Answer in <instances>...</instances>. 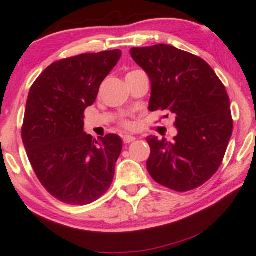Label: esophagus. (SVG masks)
<instances>
[{"label":"esophagus","instance_id":"1","mask_svg":"<svg viewBox=\"0 0 256 256\" xmlns=\"http://www.w3.org/2000/svg\"><path fill=\"white\" fill-rule=\"evenodd\" d=\"M136 140V138L133 136H128V134H126V136H123V141H124V144H131V142H133V141Z\"/></svg>","mask_w":256,"mask_h":256}]
</instances>
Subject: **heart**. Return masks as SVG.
I'll list each match as a JSON object with an SVG mask.
<instances>
[{
  "label": "heart",
  "mask_w": 256,
  "mask_h": 256,
  "mask_svg": "<svg viewBox=\"0 0 256 256\" xmlns=\"http://www.w3.org/2000/svg\"><path fill=\"white\" fill-rule=\"evenodd\" d=\"M122 125H123V126H124V128H132V124L130 123L128 120H123V122H122Z\"/></svg>",
  "instance_id": "1"
}]
</instances>
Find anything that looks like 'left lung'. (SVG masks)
I'll use <instances>...</instances> for the list:
<instances>
[{
	"instance_id": "1",
	"label": "left lung",
	"mask_w": 256,
	"mask_h": 256,
	"mask_svg": "<svg viewBox=\"0 0 256 256\" xmlns=\"http://www.w3.org/2000/svg\"><path fill=\"white\" fill-rule=\"evenodd\" d=\"M130 52L150 79L148 109L176 116L178 133L172 141L146 139L150 147L148 172L177 192L199 188L218 170L232 136L226 87L206 60L174 46L132 48Z\"/></svg>"
}]
</instances>
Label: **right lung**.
Returning a JSON list of instances; mask_svg holds the SVG:
<instances>
[{
  "label": "right lung",
  "mask_w": 256,
  "mask_h": 256,
  "mask_svg": "<svg viewBox=\"0 0 256 256\" xmlns=\"http://www.w3.org/2000/svg\"><path fill=\"white\" fill-rule=\"evenodd\" d=\"M120 56L115 49L57 60L30 90L22 142L44 188L68 204H92L112 182L123 142L117 134H86L84 112Z\"/></svg>",
  "instance_id": "right-lung-1"
}]
</instances>
